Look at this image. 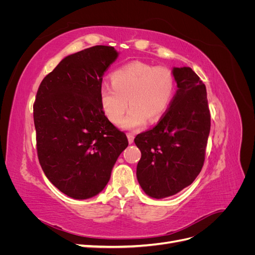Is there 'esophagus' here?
Returning <instances> with one entry per match:
<instances>
[{
	"label": "esophagus",
	"mask_w": 255,
	"mask_h": 255,
	"mask_svg": "<svg viewBox=\"0 0 255 255\" xmlns=\"http://www.w3.org/2000/svg\"><path fill=\"white\" fill-rule=\"evenodd\" d=\"M134 134L132 133H128V143H133L134 142Z\"/></svg>",
	"instance_id": "1"
}]
</instances>
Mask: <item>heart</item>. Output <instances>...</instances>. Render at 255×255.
Returning a JSON list of instances; mask_svg holds the SVG:
<instances>
[{"label": "heart", "instance_id": "heart-1", "mask_svg": "<svg viewBox=\"0 0 255 255\" xmlns=\"http://www.w3.org/2000/svg\"><path fill=\"white\" fill-rule=\"evenodd\" d=\"M175 91L176 82L170 69L132 61L113 72L112 84L101 85L100 103L106 117L115 125L121 121L129 103L130 109L121 127L139 128L148 119L155 122L163 117Z\"/></svg>", "mask_w": 255, "mask_h": 255}]
</instances>
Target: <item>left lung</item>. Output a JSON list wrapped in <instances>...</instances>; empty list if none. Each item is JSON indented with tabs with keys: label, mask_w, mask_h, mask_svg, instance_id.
Segmentation results:
<instances>
[{
	"label": "left lung",
	"mask_w": 255,
	"mask_h": 255,
	"mask_svg": "<svg viewBox=\"0 0 255 255\" xmlns=\"http://www.w3.org/2000/svg\"><path fill=\"white\" fill-rule=\"evenodd\" d=\"M177 90L152 129L134 139L141 152L136 175L146 195L173 196L196 180L205 159L211 114L205 85L189 67L173 68Z\"/></svg>",
	"instance_id": "obj_1"
}]
</instances>
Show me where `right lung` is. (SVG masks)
<instances>
[{"instance_id":"add662e5","label":"right lung","mask_w":255,"mask_h":255,"mask_svg":"<svg viewBox=\"0 0 255 255\" xmlns=\"http://www.w3.org/2000/svg\"><path fill=\"white\" fill-rule=\"evenodd\" d=\"M117 57V51L107 45L71 54L37 91L34 123L39 164L54 186L73 199L102 191L128 144L100 103L104 72Z\"/></svg>"}]
</instances>
